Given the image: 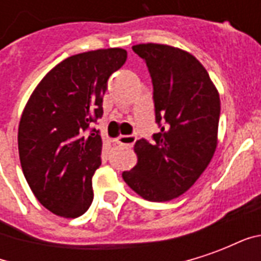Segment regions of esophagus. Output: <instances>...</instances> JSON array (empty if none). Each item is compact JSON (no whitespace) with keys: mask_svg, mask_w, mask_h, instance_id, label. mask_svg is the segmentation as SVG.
Returning a JSON list of instances; mask_svg holds the SVG:
<instances>
[{"mask_svg":"<svg viewBox=\"0 0 261 261\" xmlns=\"http://www.w3.org/2000/svg\"><path fill=\"white\" fill-rule=\"evenodd\" d=\"M137 137L136 136H119L117 137V144L119 145H124V147H133L134 142H136Z\"/></svg>","mask_w":261,"mask_h":261,"instance_id":"esophagus-1","label":"esophagus"}]
</instances>
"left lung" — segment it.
Masks as SVG:
<instances>
[{"mask_svg": "<svg viewBox=\"0 0 261 261\" xmlns=\"http://www.w3.org/2000/svg\"><path fill=\"white\" fill-rule=\"evenodd\" d=\"M133 50L145 60L152 78L161 131L153 134V141L136 142L137 165L123 172V179L145 200L169 201L186 193L213 159L219 93L193 54L158 43L136 44Z\"/></svg>", "mask_w": 261, "mask_h": 261, "instance_id": "left-lung-1", "label": "left lung"}]
</instances>
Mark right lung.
<instances>
[{
  "label": "right lung",
  "instance_id": "right-lung-1",
  "mask_svg": "<svg viewBox=\"0 0 261 261\" xmlns=\"http://www.w3.org/2000/svg\"><path fill=\"white\" fill-rule=\"evenodd\" d=\"M125 60L119 47L71 56L44 75L22 112L20 166L39 202L59 217L76 218L91 207L102 138L85 131L102 117L109 76Z\"/></svg>",
  "mask_w": 261,
  "mask_h": 261
}]
</instances>
